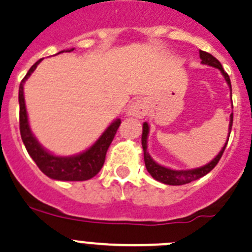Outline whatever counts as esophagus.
Instances as JSON below:
<instances>
[{"label": "esophagus", "instance_id": "esophagus-1", "mask_svg": "<svg viewBox=\"0 0 252 252\" xmlns=\"http://www.w3.org/2000/svg\"><path fill=\"white\" fill-rule=\"evenodd\" d=\"M148 104L143 99H139V100L134 101L131 105L128 106V110H127V115L134 116L137 119H143L144 116L148 114Z\"/></svg>", "mask_w": 252, "mask_h": 252}]
</instances>
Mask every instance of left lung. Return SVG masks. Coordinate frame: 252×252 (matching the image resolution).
Returning a JSON list of instances; mask_svg holds the SVG:
<instances>
[{
  "label": "left lung",
  "instance_id": "8db88e82",
  "mask_svg": "<svg viewBox=\"0 0 252 252\" xmlns=\"http://www.w3.org/2000/svg\"><path fill=\"white\" fill-rule=\"evenodd\" d=\"M200 59L202 60L203 64H207V66L214 67V68H218L219 71L221 72L223 77L225 78L226 83H228L229 88H230V94H231V83H230V78H229L228 74L224 72L223 67H221L220 62L216 59L214 56H212L211 54L208 52L202 51L200 50ZM231 126H233V114L230 115V121H229V133H228V139L229 136H230V131H231ZM148 133H149V126L148 124L144 123L143 124V131H142V148H143V154H144V164H146V168L148 170V173L151 174L152 178L156 179L157 181H160V183L166 184V185H173V186H178V185H185V184L191 183V181L198 180L202 176L207 175L208 173L214 168V166L218 164L219 159L221 158L223 156V152L225 149L226 143H228V139H226L225 144L223 146L221 151L219 152L218 156L211 160L210 163L206 164V165L200 166V168L196 169H189V170H175V169H170L166 168V166L160 165L157 161L153 160L151 156H149L148 151H147V139H148Z\"/></svg>",
  "mask_w": 252,
  "mask_h": 252
}]
</instances>
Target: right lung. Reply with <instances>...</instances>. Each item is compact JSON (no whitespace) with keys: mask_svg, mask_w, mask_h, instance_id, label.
Here are the masks:
<instances>
[{"mask_svg":"<svg viewBox=\"0 0 252 252\" xmlns=\"http://www.w3.org/2000/svg\"><path fill=\"white\" fill-rule=\"evenodd\" d=\"M74 49L66 50V52H71ZM63 51H60L59 54ZM41 60L42 59L36 61L31 67V69L26 74V77L22 79L21 86H19V129H21L22 141H23L32 159L35 161V164L42 173L49 178L60 181L89 180L93 176H95L103 168L106 152H108L109 146L115 137L121 120L116 119L114 123H111L108 128L103 132V134L96 139L95 143L82 153L69 157H61L55 156V154L46 151L32 132L28 121V114H27L26 100H24V83L31 77V74L35 71L36 66L40 63Z\"/></svg>","mask_w":252,"mask_h":252,"instance_id":"add662e5","label":"right lung"}]
</instances>
